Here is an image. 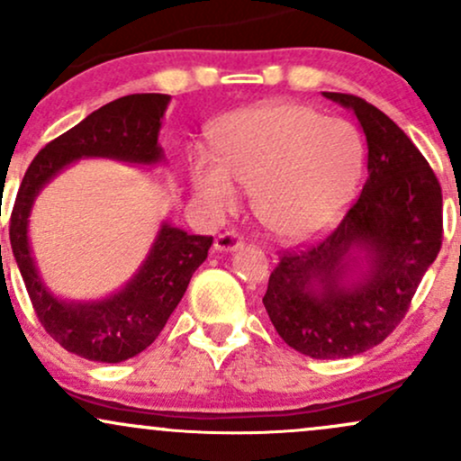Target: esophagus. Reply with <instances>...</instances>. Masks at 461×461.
<instances>
[{
  "mask_svg": "<svg viewBox=\"0 0 461 461\" xmlns=\"http://www.w3.org/2000/svg\"><path fill=\"white\" fill-rule=\"evenodd\" d=\"M242 245V236L238 231H223V234L216 236L214 249L216 251H234Z\"/></svg>",
  "mask_w": 461,
  "mask_h": 461,
  "instance_id": "obj_1",
  "label": "esophagus"
}]
</instances>
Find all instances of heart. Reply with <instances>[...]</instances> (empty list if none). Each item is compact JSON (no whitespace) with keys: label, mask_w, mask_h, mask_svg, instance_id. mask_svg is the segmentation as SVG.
Here are the masks:
<instances>
[{"label":"heart","mask_w":461,"mask_h":461,"mask_svg":"<svg viewBox=\"0 0 461 461\" xmlns=\"http://www.w3.org/2000/svg\"><path fill=\"white\" fill-rule=\"evenodd\" d=\"M216 156L193 162L197 197L214 212L234 208L236 184L253 188L268 231L308 240L347 210L362 176L359 131L303 104L275 102L231 114L216 128Z\"/></svg>","instance_id":"1"}]
</instances>
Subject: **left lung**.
<instances>
[{"instance_id": "left-lung-1", "label": "left lung", "mask_w": 461, "mask_h": 461, "mask_svg": "<svg viewBox=\"0 0 461 461\" xmlns=\"http://www.w3.org/2000/svg\"><path fill=\"white\" fill-rule=\"evenodd\" d=\"M325 97L353 110L366 134V184L330 236L279 258L262 303L285 345L338 359L377 347L403 321L442 247V188L382 110L356 95Z\"/></svg>"}]
</instances>
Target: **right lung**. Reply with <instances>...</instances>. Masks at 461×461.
Here are the masks:
<instances>
[{"label":"right lung","instance_id":"obj_1","mask_svg":"<svg viewBox=\"0 0 461 461\" xmlns=\"http://www.w3.org/2000/svg\"><path fill=\"white\" fill-rule=\"evenodd\" d=\"M168 99L160 93H139L95 110L36 153L14 199L10 247L36 316L58 345L91 362H125L156 340L193 273L208 258L212 236H193L162 223L149 256L123 290L102 301L73 303L56 299L36 271L28 240L32 205L41 188L79 158H114L147 167L162 162L158 134Z\"/></svg>","mask_w":461,"mask_h":461}]
</instances>
